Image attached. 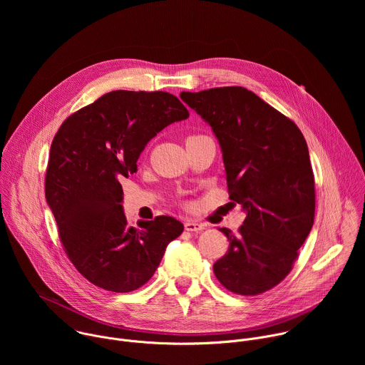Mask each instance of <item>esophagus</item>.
<instances>
[{
  "instance_id": "1",
  "label": "esophagus",
  "mask_w": 365,
  "mask_h": 365,
  "mask_svg": "<svg viewBox=\"0 0 365 365\" xmlns=\"http://www.w3.org/2000/svg\"><path fill=\"white\" fill-rule=\"evenodd\" d=\"M185 230L190 231V232H200L202 230H205V224L193 221V220H187V221H185Z\"/></svg>"
}]
</instances>
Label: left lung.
Instances as JSON below:
<instances>
[{
  "mask_svg": "<svg viewBox=\"0 0 365 365\" xmlns=\"http://www.w3.org/2000/svg\"><path fill=\"white\" fill-rule=\"evenodd\" d=\"M211 125L225 166L230 199L247 214L214 273L228 290L254 296L292 270L315 220V179L297 125L241 86L182 92Z\"/></svg>",
  "mask_w": 365,
  "mask_h": 365,
  "instance_id": "obj_1",
  "label": "left lung"
}]
</instances>
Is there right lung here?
<instances>
[{
	"instance_id": "right-lung-1",
	"label": "right lung",
	"mask_w": 365,
	"mask_h": 365,
	"mask_svg": "<svg viewBox=\"0 0 365 365\" xmlns=\"http://www.w3.org/2000/svg\"><path fill=\"white\" fill-rule=\"evenodd\" d=\"M187 117L169 92L113 91L66 118L51 141L46 200L71 262L95 286L117 293L141 287L183 232L166 215L130 225L120 180L137 172L153 137Z\"/></svg>"
}]
</instances>
